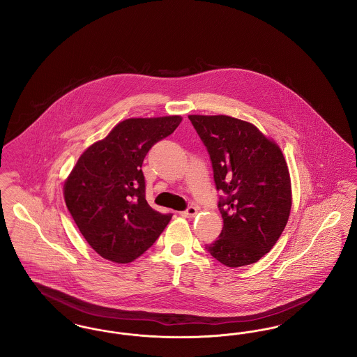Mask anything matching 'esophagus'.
<instances>
[{
    "mask_svg": "<svg viewBox=\"0 0 357 357\" xmlns=\"http://www.w3.org/2000/svg\"><path fill=\"white\" fill-rule=\"evenodd\" d=\"M197 213H198V208H197L195 206H188L186 210L182 211L181 214H182V217H185V218H192V217L197 215Z\"/></svg>",
    "mask_w": 357,
    "mask_h": 357,
    "instance_id": "34e87169",
    "label": "esophagus"
}]
</instances>
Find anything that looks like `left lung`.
Returning <instances> with one entry per match:
<instances>
[{
	"instance_id": "1",
	"label": "left lung",
	"mask_w": 357,
	"mask_h": 357,
	"mask_svg": "<svg viewBox=\"0 0 357 357\" xmlns=\"http://www.w3.org/2000/svg\"><path fill=\"white\" fill-rule=\"evenodd\" d=\"M222 191L223 227L206 250L229 268L255 264L284 231L291 207L290 175L280 147L252 123L190 115Z\"/></svg>"
}]
</instances>
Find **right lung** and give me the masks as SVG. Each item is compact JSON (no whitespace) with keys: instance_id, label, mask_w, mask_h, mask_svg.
<instances>
[{"instance_id":"obj_1","label":"right lung","mask_w":357,"mask_h":357,"mask_svg":"<svg viewBox=\"0 0 357 357\" xmlns=\"http://www.w3.org/2000/svg\"><path fill=\"white\" fill-rule=\"evenodd\" d=\"M181 116L120 121L79 158L64 185L69 213L89 246L102 258L128 264L162 234L172 214L146 201L142 165L150 149L171 135Z\"/></svg>"}]
</instances>
